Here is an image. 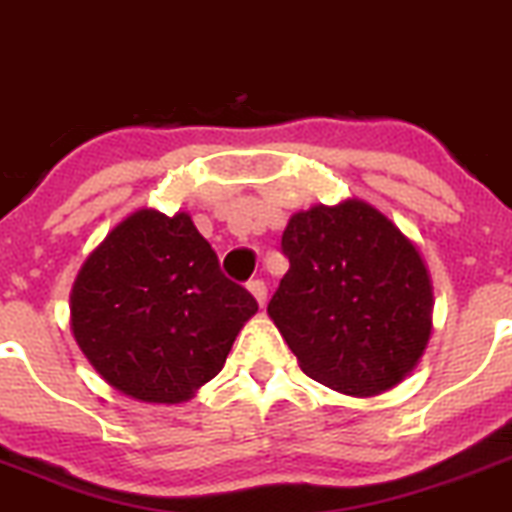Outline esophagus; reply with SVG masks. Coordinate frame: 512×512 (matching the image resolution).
I'll use <instances>...</instances> for the list:
<instances>
[{"label": "esophagus", "instance_id": "obj_1", "mask_svg": "<svg viewBox=\"0 0 512 512\" xmlns=\"http://www.w3.org/2000/svg\"><path fill=\"white\" fill-rule=\"evenodd\" d=\"M247 290H250V295L257 300V305L262 308V305H265V300H267L265 283H262V280H250V283H247Z\"/></svg>", "mask_w": 512, "mask_h": 512}]
</instances>
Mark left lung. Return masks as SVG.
Returning <instances> with one entry per match:
<instances>
[{
  "label": "left lung",
  "instance_id": "8db88e82",
  "mask_svg": "<svg viewBox=\"0 0 512 512\" xmlns=\"http://www.w3.org/2000/svg\"><path fill=\"white\" fill-rule=\"evenodd\" d=\"M290 270L267 305L310 379L376 396L407 379L432 336L434 288L419 247L364 199L295 212Z\"/></svg>",
  "mask_w": 512,
  "mask_h": 512
}]
</instances>
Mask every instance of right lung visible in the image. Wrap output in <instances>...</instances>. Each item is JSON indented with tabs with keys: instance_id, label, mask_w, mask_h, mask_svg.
<instances>
[{
	"instance_id": "1",
	"label": "right lung",
	"mask_w": 512,
	"mask_h": 512,
	"mask_svg": "<svg viewBox=\"0 0 512 512\" xmlns=\"http://www.w3.org/2000/svg\"><path fill=\"white\" fill-rule=\"evenodd\" d=\"M255 313L189 214L146 207L105 234L70 293V331L88 364L146 404L189 401Z\"/></svg>"
}]
</instances>
